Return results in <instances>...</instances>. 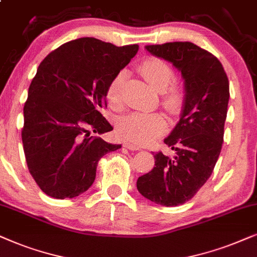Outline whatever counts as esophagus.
I'll use <instances>...</instances> for the list:
<instances>
[{
    "mask_svg": "<svg viewBox=\"0 0 257 257\" xmlns=\"http://www.w3.org/2000/svg\"><path fill=\"white\" fill-rule=\"evenodd\" d=\"M123 147H125V148L129 149V150H140L138 146L132 145V143H123Z\"/></svg>",
    "mask_w": 257,
    "mask_h": 257,
    "instance_id": "34e87169",
    "label": "esophagus"
}]
</instances>
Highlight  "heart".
Masks as SVG:
<instances>
[{
	"label": "heart",
	"mask_w": 257,
	"mask_h": 257,
	"mask_svg": "<svg viewBox=\"0 0 257 257\" xmlns=\"http://www.w3.org/2000/svg\"><path fill=\"white\" fill-rule=\"evenodd\" d=\"M139 71L156 90L162 91V104L169 111L176 112L182 108L184 90L179 85L172 84L175 73L168 62L159 57H148L139 64ZM126 78V71L119 70L110 78L105 89V97L109 104H119L122 88ZM167 129V119L160 112H131L117 121L116 133L122 140L135 145H148L162 135Z\"/></svg>",
	"instance_id": "1"
}]
</instances>
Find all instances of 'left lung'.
I'll use <instances>...</instances> for the list:
<instances>
[{"instance_id":"obj_1","label":"left lung","mask_w":257,"mask_h":257,"mask_svg":"<svg viewBox=\"0 0 257 257\" xmlns=\"http://www.w3.org/2000/svg\"><path fill=\"white\" fill-rule=\"evenodd\" d=\"M172 62L186 84L182 115L164 143L175 150L168 157L156 153L155 167L140 176L138 190L166 207L186 203L207 182L220 156L229 102V81L216 56L191 42L147 46Z\"/></svg>"}]
</instances>
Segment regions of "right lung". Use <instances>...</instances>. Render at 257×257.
<instances>
[{"label": "right lung", "mask_w": 257, "mask_h": 257, "mask_svg": "<svg viewBox=\"0 0 257 257\" xmlns=\"http://www.w3.org/2000/svg\"><path fill=\"white\" fill-rule=\"evenodd\" d=\"M139 50L82 37L48 54L29 85L22 142L27 166L48 196L73 198L93 184L97 163L121 148L91 133L112 131L101 109L105 89Z\"/></svg>", "instance_id": "obj_1"}]
</instances>
